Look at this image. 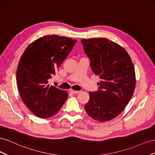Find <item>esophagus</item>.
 <instances>
[{
  "instance_id": "34e87169",
  "label": "esophagus",
  "mask_w": 155,
  "mask_h": 155,
  "mask_svg": "<svg viewBox=\"0 0 155 155\" xmlns=\"http://www.w3.org/2000/svg\"><path fill=\"white\" fill-rule=\"evenodd\" d=\"M70 93H72V94H78L80 91H74V90H72V89H70V90L69 91Z\"/></svg>"
}]
</instances>
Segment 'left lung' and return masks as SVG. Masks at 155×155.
<instances>
[{
	"instance_id": "8db88e82",
	"label": "left lung",
	"mask_w": 155,
	"mask_h": 155,
	"mask_svg": "<svg viewBox=\"0 0 155 155\" xmlns=\"http://www.w3.org/2000/svg\"><path fill=\"white\" fill-rule=\"evenodd\" d=\"M84 52L90 59L92 71L101 79L97 92H89L85 109L101 122L115 118L132 97L135 70L130 57L123 47L106 38L82 39Z\"/></svg>"
}]
</instances>
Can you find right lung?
Wrapping results in <instances>:
<instances>
[{
  "instance_id": "1",
  "label": "right lung",
  "mask_w": 155,
  "mask_h": 155,
  "mask_svg": "<svg viewBox=\"0 0 155 155\" xmlns=\"http://www.w3.org/2000/svg\"><path fill=\"white\" fill-rule=\"evenodd\" d=\"M77 41L56 35L31 43L22 54L17 70V84L26 107L35 116L55 114L68 97L67 91L48 85V80L67 58Z\"/></svg>"
}]
</instances>
